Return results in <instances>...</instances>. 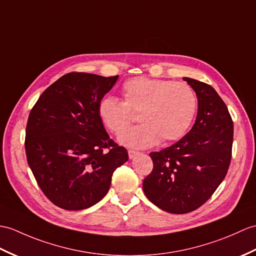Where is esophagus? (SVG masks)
Returning <instances> with one entry per match:
<instances>
[{"mask_svg":"<svg viewBox=\"0 0 256 256\" xmlns=\"http://www.w3.org/2000/svg\"><path fill=\"white\" fill-rule=\"evenodd\" d=\"M128 152V158L130 159H133L135 156L140 155V152H136V150H130Z\"/></svg>","mask_w":256,"mask_h":256,"instance_id":"34e87169","label":"esophagus"}]
</instances>
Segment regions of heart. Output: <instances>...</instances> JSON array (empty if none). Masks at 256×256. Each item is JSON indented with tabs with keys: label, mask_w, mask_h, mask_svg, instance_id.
<instances>
[{
	"label": "heart",
	"mask_w": 256,
	"mask_h": 256,
	"mask_svg": "<svg viewBox=\"0 0 256 256\" xmlns=\"http://www.w3.org/2000/svg\"><path fill=\"white\" fill-rule=\"evenodd\" d=\"M122 94L124 101L114 96L101 99L98 116L106 128L120 134L132 122V112H140L142 124L118 136L122 145L140 150L160 140L168 142L182 138L198 106L195 92L186 82L135 77L124 82Z\"/></svg>",
	"instance_id": "heart-1"
}]
</instances>
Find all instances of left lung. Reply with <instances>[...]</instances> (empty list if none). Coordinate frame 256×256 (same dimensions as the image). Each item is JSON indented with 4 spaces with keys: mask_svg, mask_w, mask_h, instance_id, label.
I'll return each instance as SVG.
<instances>
[{
    "mask_svg": "<svg viewBox=\"0 0 256 256\" xmlns=\"http://www.w3.org/2000/svg\"><path fill=\"white\" fill-rule=\"evenodd\" d=\"M183 80L198 97L195 123L176 144L150 154L154 169L142 181L146 198L172 214L195 210L216 191L227 174L234 140V122L215 89Z\"/></svg>",
    "mask_w": 256,
    "mask_h": 256,
    "instance_id": "1",
    "label": "left lung"
}]
</instances>
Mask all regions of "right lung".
<instances>
[{
    "mask_svg": "<svg viewBox=\"0 0 256 256\" xmlns=\"http://www.w3.org/2000/svg\"><path fill=\"white\" fill-rule=\"evenodd\" d=\"M118 76L70 73L48 87L26 128L27 162L53 204L80 210L108 193L114 170L128 162L124 147L110 140L98 104Z\"/></svg>",
    "mask_w": 256,
    "mask_h": 256,
    "instance_id": "right-lung-1",
    "label": "right lung"
}]
</instances>
